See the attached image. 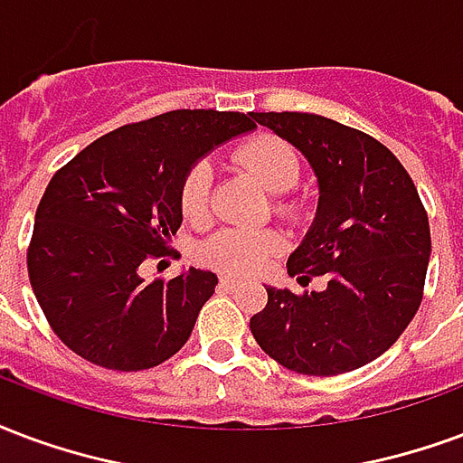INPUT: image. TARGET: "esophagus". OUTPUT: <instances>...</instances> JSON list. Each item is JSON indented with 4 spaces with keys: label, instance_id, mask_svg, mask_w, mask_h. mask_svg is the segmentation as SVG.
<instances>
[{
    "label": "esophagus",
    "instance_id": "1",
    "mask_svg": "<svg viewBox=\"0 0 463 463\" xmlns=\"http://www.w3.org/2000/svg\"><path fill=\"white\" fill-rule=\"evenodd\" d=\"M238 284H241V279H235V277H221L222 289H235Z\"/></svg>",
    "mask_w": 463,
    "mask_h": 463
}]
</instances>
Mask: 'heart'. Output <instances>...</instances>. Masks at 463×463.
I'll return each instance as SVG.
<instances>
[{"label":"heart","instance_id":"b5f03b06","mask_svg":"<svg viewBox=\"0 0 463 463\" xmlns=\"http://www.w3.org/2000/svg\"><path fill=\"white\" fill-rule=\"evenodd\" d=\"M235 164L245 169L265 188L269 196H284L299 184L301 162L292 146L277 139V137L262 135L241 145L232 154ZM211 188H213V171L211 164H194L181 184V211L186 221L201 222L211 215ZM277 213L297 215L299 205L287 198H277ZM275 232L269 231H248V228H225L208 238L201 248V260L208 267H215L221 272L231 275H250L265 265V260L277 250Z\"/></svg>","mask_w":463,"mask_h":463}]
</instances>
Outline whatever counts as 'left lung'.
Instances as JSON below:
<instances>
[{
	"label": "left lung",
	"instance_id": "left-lung-1",
	"mask_svg": "<svg viewBox=\"0 0 463 463\" xmlns=\"http://www.w3.org/2000/svg\"><path fill=\"white\" fill-rule=\"evenodd\" d=\"M301 152L318 184L314 222L287 260L324 292L267 287L250 331L269 358L304 375H338L375 361L420 309L430 222L410 174L378 139L311 112H252Z\"/></svg>",
	"mask_w": 463,
	"mask_h": 463
}]
</instances>
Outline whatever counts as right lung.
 <instances>
[{
	"instance_id": "right-lung-1",
	"label": "right lung",
	"mask_w": 463,
	"mask_h": 463,
	"mask_svg": "<svg viewBox=\"0 0 463 463\" xmlns=\"http://www.w3.org/2000/svg\"><path fill=\"white\" fill-rule=\"evenodd\" d=\"M252 129V112L174 109L95 139L51 179L26 262L41 309L73 354L145 371L186 344L218 277L188 267L145 282L139 265L179 231L188 169Z\"/></svg>"
}]
</instances>
